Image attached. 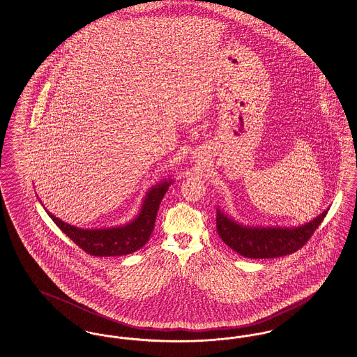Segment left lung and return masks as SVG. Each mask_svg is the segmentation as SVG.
Returning <instances> with one entry per match:
<instances>
[{
  "mask_svg": "<svg viewBox=\"0 0 357 357\" xmlns=\"http://www.w3.org/2000/svg\"><path fill=\"white\" fill-rule=\"evenodd\" d=\"M327 213L328 208L299 227H251L235 222L218 208L216 229L222 241L242 257L272 259L296 252L310 241Z\"/></svg>",
  "mask_w": 357,
  "mask_h": 357,
  "instance_id": "obj_1",
  "label": "left lung"
}]
</instances>
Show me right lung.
Returning a JSON list of instances; mask_svg holds the SVG:
<instances>
[{"label": "right lung", "instance_id": "1", "mask_svg": "<svg viewBox=\"0 0 357 357\" xmlns=\"http://www.w3.org/2000/svg\"><path fill=\"white\" fill-rule=\"evenodd\" d=\"M172 179H165L151 187L143 199L142 208L134 220L125 226L110 229H85L62 222L61 219L46 213L53 219L65 235L85 252L94 257H122L128 255L147 243L157 219L160 200L163 199Z\"/></svg>", "mask_w": 357, "mask_h": 357}]
</instances>
